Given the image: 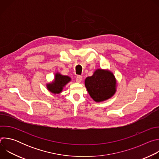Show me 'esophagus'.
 Segmentation results:
<instances>
[{"label": "esophagus", "mask_w": 159, "mask_h": 159, "mask_svg": "<svg viewBox=\"0 0 159 159\" xmlns=\"http://www.w3.org/2000/svg\"><path fill=\"white\" fill-rule=\"evenodd\" d=\"M82 80V77L81 75H77L76 77V82H80Z\"/></svg>", "instance_id": "34e87169"}]
</instances>
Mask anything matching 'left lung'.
I'll list each match as a JSON object with an SVG mask.
<instances>
[{"label": "left lung", "mask_w": 159, "mask_h": 159, "mask_svg": "<svg viewBox=\"0 0 159 159\" xmlns=\"http://www.w3.org/2000/svg\"><path fill=\"white\" fill-rule=\"evenodd\" d=\"M85 85L90 97L96 102L110 98L116 91L115 76L108 70H97L93 76L86 78Z\"/></svg>", "instance_id": "1"}]
</instances>
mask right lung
Instances as JSON below:
<instances>
[{
  "mask_svg": "<svg viewBox=\"0 0 159 159\" xmlns=\"http://www.w3.org/2000/svg\"><path fill=\"white\" fill-rule=\"evenodd\" d=\"M69 81H70V78L69 77L57 74L54 82L52 84H48L47 88L50 92L55 94H58L61 91L65 85H66Z\"/></svg>",
  "mask_w": 159,
  "mask_h": 159,
  "instance_id": "1",
  "label": "right lung"
}]
</instances>
